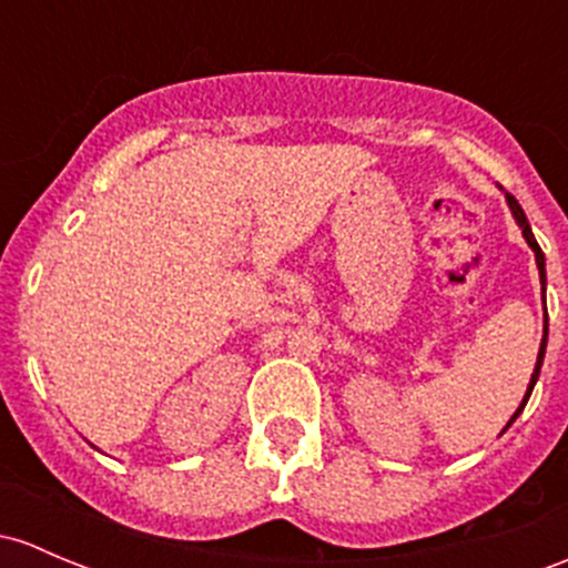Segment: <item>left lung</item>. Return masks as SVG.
Instances as JSON below:
<instances>
[{"label":"left lung","instance_id":"8db88e82","mask_svg":"<svg viewBox=\"0 0 568 568\" xmlns=\"http://www.w3.org/2000/svg\"><path fill=\"white\" fill-rule=\"evenodd\" d=\"M506 204H509V209H511V214H515V220H517V225H520L523 229V236H525V242H528V247L534 250V255H536V266H539V277H541V285H545V253H541V247H539V242H536V236H534V231H530V225H528V217H525V212H523V206L517 204V199L511 193H506ZM545 348H547V313H545V337H541V348H539V359H536V369H534V375H530V384H528V392H525V397H523V405L520 408H517V414L511 416L509 419V425L511 422L517 419V416H520V410L525 408V403H528V397H530V392H534V386H536V381H539V369H541V362H545ZM506 425V427H509ZM504 427V429H506Z\"/></svg>","mask_w":568,"mask_h":568}]
</instances>
